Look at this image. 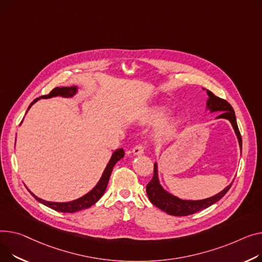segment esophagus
<instances>
[{"mask_svg":"<svg viewBox=\"0 0 262 262\" xmlns=\"http://www.w3.org/2000/svg\"><path fill=\"white\" fill-rule=\"evenodd\" d=\"M145 149V144H137L136 146H134L133 148V154L134 155H142L144 152Z\"/></svg>","mask_w":262,"mask_h":262,"instance_id":"1","label":"esophagus"}]
</instances>
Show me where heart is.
Returning a JSON list of instances; mask_svg holds the SVG:
<instances>
[{
    "instance_id": "1",
    "label": "heart",
    "mask_w": 262,
    "mask_h": 262,
    "mask_svg": "<svg viewBox=\"0 0 262 262\" xmlns=\"http://www.w3.org/2000/svg\"><path fill=\"white\" fill-rule=\"evenodd\" d=\"M164 117H165V114H164L163 111H156V112L151 115L150 121L156 122V123H158V122H162V121H163ZM170 127H171V124L166 123L165 125H163V126L161 127V133H162V134L168 133V132L170 130Z\"/></svg>"
}]
</instances>
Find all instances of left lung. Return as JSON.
Listing matches in <instances>:
<instances>
[{"mask_svg":"<svg viewBox=\"0 0 262 262\" xmlns=\"http://www.w3.org/2000/svg\"><path fill=\"white\" fill-rule=\"evenodd\" d=\"M208 95V100H207V107L210 108L211 112H221L222 114L218 116L217 118H223V119H228L237 135L238 141L240 148H242V139L241 135L237 125V121H236V116L235 112L232 107L231 104L225 101L224 99H221L217 96H215L212 92L207 91ZM232 184L229 185L228 187H225L222 191H220L219 194L207 198L204 200H198V201H189V200H181L175 196H171L170 194L166 193V191L161 187L158 181V170H157V164H154V176L152 179L148 182L146 185V193L147 196L150 200V202L156 205L157 207H159L160 210L164 211L165 213L172 215V216H188L191 214H195L199 211L204 210V208L213 205L217 201H219L226 193H228L229 189L231 188Z\"/></svg>","mask_w":262,"mask_h":262,"instance_id":"1","label":"left lung"}]
</instances>
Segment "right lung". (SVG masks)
<instances>
[{
	"mask_svg": "<svg viewBox=\"0 0 262 262\" xmlns=\"http://www.w3.org/2000/svg\"><path fill=\"white\" fill-rule=\"evenodd\" d=\"M77 92V87L76 86H73V87H56V89L52 90L48 95H45V96H42L40 98L42 99H47V98H52V97H72L76 94ZM40 98H37L36 100H33L30 105L28 107V110L30 108V106L32 105V104L34 102H37ZM27 110V111H28ZM124 157V150L123 148H119L117 149L113 156L112 158L105 168V170H104L103 175L100 179V181L98 182V184L90 191L89 194H86L85 196L77 199V200H74V201H71V202H64V203H58V202H48V201H45V200H42L38 197L34 196L31 191L30 194L36 198L39 202L43 203L44 205L52 208V210L55 211H58V212H61V213H75L77 211H81V210H84V208H89L90 206H92L93 204H95L102 196L103 194L105 193V189L107 187V183H108V180H110V177H111V173H112V170L115 166V164Z\"/></svg>",
	"mask_w": 262,
	"mask_h": 262,
	"instance_id": "1",
	"label": "right lung"
}]
</instances>
